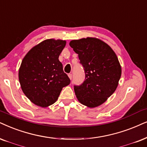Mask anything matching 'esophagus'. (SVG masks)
<instances>
[{"mask_svg": "<svg viewBox=\"0 0 147 147\" xmlns=\"http://www.w3.org/2000/svg\"><path fill=\"white\" fill-rule=\"evenodd\" d=\"M68 77H69L70 79H72V74L70 73V74H68Z\"/></svg>", "mask_w": 147, "mask_h": 147, "instance_id": "esophagus-1", "label": "esophagus"}]
</instances>
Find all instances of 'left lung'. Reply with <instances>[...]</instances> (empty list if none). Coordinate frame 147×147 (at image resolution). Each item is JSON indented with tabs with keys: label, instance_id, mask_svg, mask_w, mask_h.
Here are the masks:
<instances>
[{
	"label": "left lung",
	"instance_id": "obj_1",
	"mask_svg": "<svg viewBox=\"0 0 147 147\" xmlns=\"http://www.w3.org/2000/svg\"><path fill=\"white\" fill-rule=\"evenodd\" d=\"M70 46L77 53L85 72L84 81L74 85L77 99L90 108L103 104L117 87L121 68L113 50L96 38L73 40Z\"/></svg>",
	"mask_w": 147,
	"mask_h": 147
}]
</instances>
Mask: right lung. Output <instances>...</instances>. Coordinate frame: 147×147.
Masks as SVG:
<instances>
[{
  "mask_svg": "<svg viewBox=\"0 0 147 147\" xmlns=\"http://www.w3.org/2000/svg\"><path fill=\"white\" fill-rule=\"evenodd\" d=\"M66 45L62 40L47 39L29 51L19 70L22 90L32 102L41 107L53 105L70 80L63 70L59 55Z\"/></svg>",
  "mask_w": 147,
  "mask_h": 147,
  "instance_id": "add662e5",
  "label": "right lung"
}]
</instances>
